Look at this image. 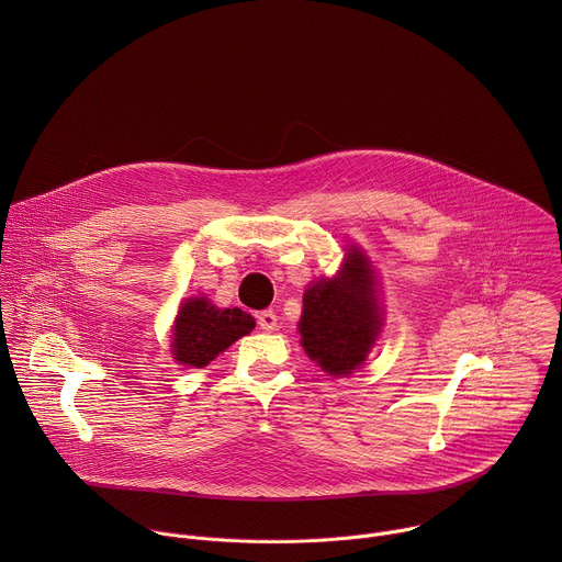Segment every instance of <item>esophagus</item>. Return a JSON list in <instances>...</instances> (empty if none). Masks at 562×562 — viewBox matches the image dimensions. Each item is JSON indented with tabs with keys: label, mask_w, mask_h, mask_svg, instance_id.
Segmentation results:
<instances>
[{
	"label": "esophagus",
	"mask_w": 562,
	"mask_h": 562,
	"mask_svg": "<svg viewBox=\"0 0 562 562\" xmlns=\"http://www.w3.org/2000/svg\"><path fill=\"white\" fill-rule=\"evenodd\" d=\"M256 317H258V327L260 329H265V331H276L278 329V315L271 308L260 311Z\"/></svg>",
	"instance_id": "obj_1"
}]
</instances>
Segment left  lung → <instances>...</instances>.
<instances>
[{
	"instance_id": "8db88e82",
	"label": "left lung",
	"mask_w": 562,
	"mask_h": 562,
	"mask_svg": "<svg viewBox=\"0 0 562 562\" xmlns=\"http://www.w3.org/2000/svg\"><path fill=\"white\" fill-rule=\"evenodd\" d=\"M302 304L300 336L308 358L331 375L358 369L380 329L367 258L351 251L338 278L311 284Z\"/></svg>"
}]
</instances>
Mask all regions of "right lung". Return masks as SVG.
<instances>
[{"mask_svg":"<svg viewBox=\"0 0 562 562\" xmlns=\"http://www.w3.org/2000/svg\"><path fill=\"white\" fill-rule=\"evenodd\" d=\"M254 327L256 319L243 308H215L206 297H193L180 306L173 356L180 364L202 369Z\"/></svg>","mask_w":562,"mask_h":562,"instance_id":"1","label":"right lung"}]
</instances>
